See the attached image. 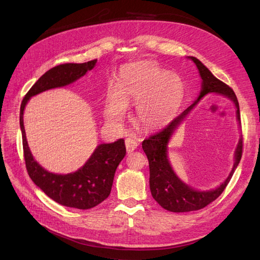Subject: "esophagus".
<instances>
[{"mask_svg":"<svg viewBox=\"0 0 260 260\" xmlns=\"http://www.w3.org/2000/svg\"><path fill=\"white\" fill-rule=\"evenodd\" d=\"M125 143V148H127V152L128 153H131L135 151V149L138 147L139 143H138V140L136 138H127L124 141Z\"/></svg>","mask_w":260,"mask_h":260,"instance_id":"obj_1","label":"esophagus"}]
</instances>
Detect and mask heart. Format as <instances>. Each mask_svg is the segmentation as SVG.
<instances>
[{
	"label": "heart",
	"instance_id": "heart-1",
	"mask_svg": "<svg viewBox=\"0 0 260 260\" xmlns=\"http://www.w3.org/2000/svg\"><path fill=\"white\" fill-rule=\"evenodd\" d=\"M183 96L184 86L179 76L153 62H135L120 70L117 89L109 90L105 118L111 123L120 122L127 106L138 103V122L148 130L158 129L176 115Z\"/></svg>",
	"mask_w": 260,
	"mask_h": 260
}]
</instances>
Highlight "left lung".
<instances>
[{
	"label": "left lung",
	"mask_w": 260,
	"mask_h": 260,
	"mask_svg": "<svg viewBox=\"0 0 260 260\" xmlns=\"http://www.w3.org/2000/svg\"><path fill=\"white\" fill-rule=\"evenodd\" d=\"M192 59L196 67H198L200 76L202 78V90L199 99L194 103L188 106L184 112L181 113L174 120L170 121L162 130L155 133L148 139L144 140L142 143L143 151L147 156L148 165H149V187L154 200L159 205L169 211L174 212H185L202 209L211 202L218 199L221 193L224 191L228 183L234 174V170L237 169L238 165L241 160L242 151H243V140L240 139L239 144L234 153V165L228 177L223 182L220 184L215 190L210 191H198L195 188L188 186L181 181L175 171L172 170L171 165L168 159L167 155V145L171 136L174 135L175 130L179 127L184 120V118L190 113L193 107L199 103L203 96H205L208 93H218L229 98L237 107V118L239 123H241L240 117V106L237 99V95L229 85L212 75L209 69L203 64L201 60L196 57L188 56Z\"/></svg>",
	"instance_id": "left-lung-1"
}]
</instances>
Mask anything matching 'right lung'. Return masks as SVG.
<instances>
[{
    "label": "right lung",
    "instance_id": "right-lung-1",
    "mask_svg": "<svg viewBox=\"0 0 260 260\" xmlns=\"http://www.w3.org/2000/svg\"><path fill=\"white\" fill-rule=\"evenodd\" d=\"M98 59L82 64H61L53 67L39 79L23 98L20 106V130L23 156L28 175L35 184L50 199L62 206L90 209L99 205L111 194L115 171L125 155L124 140L100 144L83 166L72 174H53L39 165L30 152L23 127V109L31 96L46 90L60 88L75 82L93 69Z\"/></svg>",
    "mask_w": 260,
    "mask_h": 260
}]
</instances>
